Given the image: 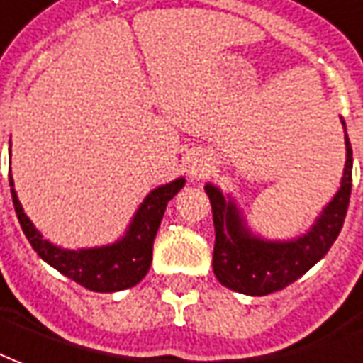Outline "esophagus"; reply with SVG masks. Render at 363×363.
<instances>
[{
    "instance_id": "obj_1",
    "label": "esophagus",
    "mask_w": 363,
    "mask_h": 363,
    "mask_svg": "<svg viewBox=\"0 0 363 363\" xmlns=\"http://www.w3.org/2000/svg\"><path fill=\"white\" fill-rule=\"evenodd\" d=\"M189 176L196 177V179L203 177V176H206V167L201 166V164H194V166L189 167Z\"/></svg>"
}]
</instances>
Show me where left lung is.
Here are the masks:
<instances>
[{
    "instance_id": "obj_1",
    "label": "left lung",
    "mask_w": 363,
    "mask_h": 363,
    "mask_svg": "<svg viewBox=\"0 0 363 363\" xmlns=\"http://www.w3.org/2000/svg\"><path fill=\"white\" fill-rule=\"evenodd\" d=\"M344 128L346 122L342 120ZM215 225L213 272L223 286L241 294L264 296L301 279L338 239L352 194V146L346 134V166L338 194L324 207L311 231L292 241H267L247 229L231 199L206 186Z\"/></svg>"
}]
</instances>
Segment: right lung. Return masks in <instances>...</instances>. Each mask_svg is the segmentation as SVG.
<instances>
[{
  "mask_svg": "<svg viewBox=\"0 0 363 363\" xmlns=\"http://www.w3.org/2000/svg\"><path fill=\"white\" fill-rule=\"evenodd\" d=\"M184 184L186 179L179 177L172 184L156 187L140 206L126 235L116 243L94 247V249L69 251V249H61L45 241L43 235L35 229L31 219L23 213V207L19 203L13 189V179L9 177L15 213L35 253L45 262L55 267L57 271L62 272L65 277H69L92 292L124 291L138 284L146 277L152 264L154 239H156L157 227L162 223L167 201L176 196Z\"/></svg>",
  "mask_w": 363,
  "mask_h": 363,
  "instance_id": "right-lung-1",
  "label": "right lung"
}]
</instances>
